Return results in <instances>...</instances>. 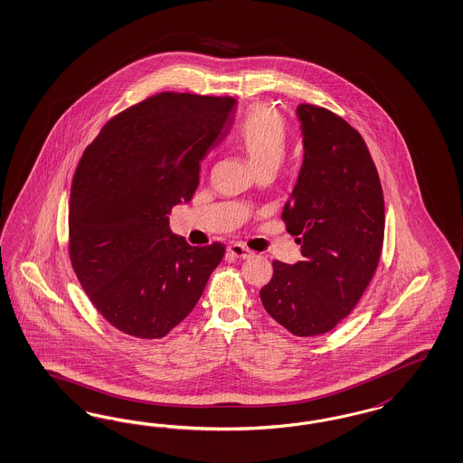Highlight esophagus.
I'll use <instances>...</instances> for the list:
<instances>
[{"label": "esophagus", "instance_id": "34e87169", "mask_svg": "<svg viewBox=\"0 0 463 463\" xmlns=\"http://www.w3.org/2000/svg\"><path fill=\"white\" fill-rule=\"evenodd\" d=\"M226 252H228V255H232L233 259H240V260L249 259V257L252 255V252H250L247 247H243V245H240V243L230 245V247L226 249Z\"/></svg>", "mask_w": 463, "mask_h": 463}]
</instances>
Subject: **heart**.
Returning a JSON list of instances; mask_svg holds the SVG:
<instances>
[{
  "label": "heart",
  "mask_w": 463,
  "mask_h": 463,
  "mask_svg": "<svg viewBox=\"0 0 463 463\" xmlns=\"http://www.w3.org/2000/svg\"><path fill=\"white\" fill-rule=\"evenodd\" d=\"M233 141L249 156L255 172L268 166L278 168L288 149V128L276 109L257 104L240 119Z\"/></svg>",
  "instance_id": "obj_1"
}]
</instances>
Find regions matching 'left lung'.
Returning a JSON list of instances; mask_svg holds the SVG:
<instances>
[{
  "label": "left lung",
  "mask_w": 463,
  "mask_h": 463,
  "mask_svg": "<svg viewBox=\"0 0 463 463\" xmlns=\"http://www.w3.org/2000/svg\"><path fill=\"white\" fill-rule=\"evenodd\" d=\"M303 164L281 218L303 260L272 262L262 305L299 337L326 334L351 314L382 254L385 203L366 143L327 109H297Z\"/></svg>",
  "instance_id": "left-lung-1"
}]
</instances>
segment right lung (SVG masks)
Instances as JSON below:
<instances>
[{
    "mask_svg": "<svg viewBox=\"0 0 463 463\" xmlns=\"http://www.w3.org/2000/svg\"><path fill=\"white\" fill-rule=\"evenodd\" d=\"M232 97L158 93L109 120L85 149L70 199V257L95 308L120 332L160 339L193 312L224 247L168 230L199 165L235 122Z\"/></svg>",
    "mask_w": 463,
    "mask_h": 463,
    "instance_id": "right-lung-1",
    "label": "right lung"
}]
</instances>
